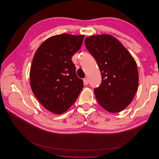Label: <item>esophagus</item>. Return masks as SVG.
Returning <instances> with one entry per match:
<instances>
[{
	"label": "esophagus",
	"mask_w": 159,
	"mask_h": 159,
	"mask_svg": "<svg viewBox=\"0 0 159 159\" xmlns=\"http://www.w3.org/2000/svg\"><path fill=\"white\" fill-rule=\"evenodd\" d=\"M84 84H85V85H88V84L89 80H88V78H85L84 79Z\"/></svg>",
	"instance_id": "obj_1"
}]
</instances>
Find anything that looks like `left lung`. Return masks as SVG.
I'll return each instance as SVG.
<instances>
[{
  "label": "left lung",
  "mask_w": 159,
  "mask_h": 159,
  "mask_svg": "<svg viewBox=\"0 0 159 159\" xmlns=\"http://www.w3.org/2000/svg\"><path fill=\"white\" fill-rule=\"evenodd\" d=\"M86 48L99 66L102 81L94 89L99 104L111 113H118L131 103L137 92L139 73L135 60L111 35L90 36Z\"/></svg>",
  "instance_id": "obj_1"
}]
</instances>
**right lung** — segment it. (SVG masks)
<instances>
[{"label": "right lung", "mask_w": 159, "mask_h": 159, "mask_svg": "<svg viewBox=\"0 0 159 159\" xmlns=\"http://www.w3.org/2000/svg\"><path fill=\"white\" fill-rule=\"evenodd\" d=\"M84 35L62 34L50 37L33 57L30 87L39 102L49 111L61 114L78 98L84 88L71 57L82 44Z\"/></svg>", "instance_id": "right-lung-1"}]
</instances>
